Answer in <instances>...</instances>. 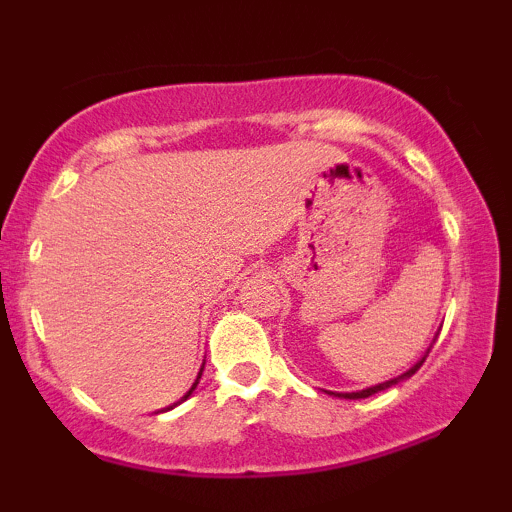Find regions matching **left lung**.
I'll list each match as a JSON object with an SVG mask.
<instances>
[{
	"mask_svg": "<svg viewBox=\"0 0 512 512\" xmlns=\"http://www.w3.org/2000/svg\"><path fill=\"white\" fill-rule=\"evenodd\" d=\"M438 337V334H436ZM436 337H433V342H431V346L436 344ZM431 346H428L426 349V354L419 358V361L414 363V366H411L409 370H404L402 375H397V378H390V380H385V383H378V385H373V387H366V390H356V392H330V390H325L327 395H334V397H342V399H366V397H370V395H378V392H383V390H387V387H392V385H397V383H402V380H407V378H411V375L416 373V370H419L421 366H424V361H426V356H428V351H431Z\"/></svg>",
	"mask_w": 512,
	"mask_h": 512,
	"instance_id": "obj_1",
	"label": "left lung"
}]
</instances>
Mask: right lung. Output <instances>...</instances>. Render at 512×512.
Instances as JSON below:
<instances>
[{"instance_id":"1","label":"right lung","mask_w":512,"mask_h":512,"mask_svg":"<svg viewBox=\"0 0 512 512\" xmlns=\"http://www.w3.org/2000/svg\"><path fill=\"white\" fill-rule=\"evenodd\" d=\"M202 370H204V363H202V368H199V375H197V380H195V383H192V387H190V390H187V392H185V397H182V399H180V402H185V399H187V397H190V395H192V392H195V387H197V383H199V378H202ZM180 402H178V404H180ZM173 407H175V404H173ZM173 407H168V409H173ZM161 411H163V409H161Z\"/></svg>"}]
</instances>
